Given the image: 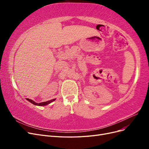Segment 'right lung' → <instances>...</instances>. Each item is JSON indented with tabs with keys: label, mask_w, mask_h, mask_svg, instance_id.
<instances>
[{
	"label": "right lung",
	"mask_w": 149,
	"mask_h": 149,
	"mask_svg": "<svg viewBox=\"0 0 149 149\" xmlns=\"http://www.w3.org/2000/svg\"><path fill=\"white\" fill-rule=\"evenodd\" d=\"M26 100H27V101H29V102H30L31 103L33 104L34 105H37V106H45V105H47V104H48L51 103L52 102H53V101H55V99H53V100H49V101H46V102H40V103H37V102H35L34 101L31 100H30V99H28V98H26Z\"/></svg>",
	"instance_id": "obj_1"
}]
</instances>
